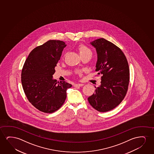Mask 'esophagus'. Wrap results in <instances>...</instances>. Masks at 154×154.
Segmentation results:
<instances>
[{"instance_id": "1", "label": "esophagus", "mask_w": 154, "mask_h": 154, "mask_svg": "<svg viewBox=\"0 0 154 154\" xmlns=\"http://www.w3.org/2000/svg\"><path fill=\"white\" fill-rule=\"evenodd\" d=\"M84 85L83 84H76L74 85V87H81L82 86Z\"/></svg>"}]
</instances>
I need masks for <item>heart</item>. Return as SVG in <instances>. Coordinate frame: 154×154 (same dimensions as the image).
<instances>
[{
    "label": "heart",
    "instance_id": "1",
    "mask_svg": "<svg viewBox=\"0 0 154 154\" xmlns=\"http://www.w3.org/2000/svg\"><path fill=\"white\" fill-rule=\"evenodd\" d=\"M79 52L80 55H91L92 56L93 53L90 49L88 47L81 45L79 47Z\"/></svg>",
    "mask_w": 154,
    "mask_h": 154
}]
</instances>
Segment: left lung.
Wrapping results in <instances>:
<instances>
[{
    "instance_id": "1",
    "label": "left lung",
    "mask_w": 154,
    "mask_h": 154,
    "mask_svg": "<svg viewBox=\"0 0 154 154\" xmlns=\"http://www.w3.org/2000/svg\"><path fill=\"white\" fill-rule=\"evenodd\" d=\"M97 54L95 71L103 75L101 84L88 98L91 105L100 112L109 111L117 107L126 96L129 68L124 54L115 45L99 38L90 42Z\"/></svg>"
}]
</instances>
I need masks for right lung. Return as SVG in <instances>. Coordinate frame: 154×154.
I'll return each mask as SVG.
<instances>
[{
    "instance_id": "1",
    "label": "right lung",
    "mask_w": 154,
    "mask_h": 154,
    "mask_svg": "<svg viewBox=\"0 0 154 154\" xmlns=\"http://www.w3.org/2000/svg\"><path fill=\"white\" fill-rule=\"evenodd\" d=\"M67 45L60 40H50L37 47L26 60L21 72V83L28 100L45 113H52L65 101L67 89L72 85L53 79L55 68Z\"/></svg>"
}]
</instances>
